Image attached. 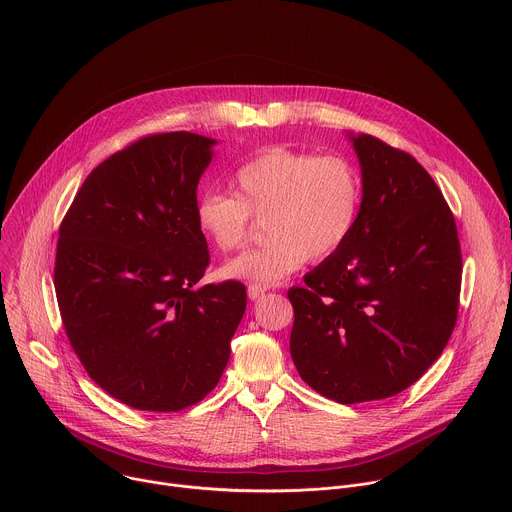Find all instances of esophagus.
<instances>
[{
    "label": "esophagus",
    "instance_id": "obj_1",
    "mask_svg": "<svg viewBox=\"0 0 512 512\" xmlns=\"http://www.w3.org/2000/svg\"><path fill=\"white\" fill-rule=\"evenodd\" d=\"M265 291H267L265 285H261V283H249L247 294H249V298L255 302V300H259V298L265 296Z\"/></svg>",
    "mask_w": 512,
    "mask_h": 512
}]
</instances>
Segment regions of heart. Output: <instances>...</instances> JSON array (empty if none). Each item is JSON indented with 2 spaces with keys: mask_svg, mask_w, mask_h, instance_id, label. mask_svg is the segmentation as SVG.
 <instances>
[{
  "mask_svg": "<svg viewBox=\"0 0 512 512\" xmlns=\"http://www.w3.org/2000/svg\"><path fill=\"white\" fill-rule=\"evenodd\" d=\"M362 204V178L344 156L269 148L241 164L233 196L204 192L194 206L198 231L221 251L243 249L253 218L267 243L231 259L223 273L251 283H277L308 259L334 255L352 235Z\"/></svg>",
  "mask_w": 512,
  "mask_h": 512,
  "instance_id": "heart-1",
  "label": "heart"
}]
</instances>
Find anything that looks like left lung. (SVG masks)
Here are the masks:
<instances>
[{
    "instance_id": "left-lung-1",
    "label": "left lung",
    "mask_w": 512,
    "mask_h": 512,
    "mask_svg": "<svg viewBox=\"0 0 512 512\" xmlns=\"http://www.w3.org/2000/svg\"><path fill=\"white\" fill-rule=\"evenodd\" d=\"M350 139L362 170L356 227L287 291L296 369L344 405L421 379L454 332L462 285L454 214L427 170L375 135Z\"/></svg>"
}]
</instances>
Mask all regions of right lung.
<instances>
[{
	"label": "right lung",
	"instance_id": "1",
	"mask_svg": "<svg viewBox=\"0 0 512 512\" xmlns=\"http://www.w3.org/2000/svg\"><path fill=\"white\" fill-rule=\"evenodd\" d=\"M214 139L152 133L99 164L66 210L54 287L87 375L139 411H182L221 379L245 314L241 281L198 287L210 253L196 227Z\"/></svg>",
	"mask_w": 512,
	"mask_h": 512
}]
</instances>
